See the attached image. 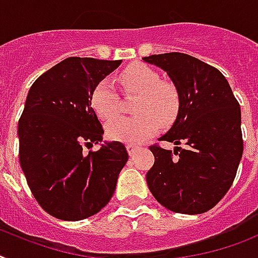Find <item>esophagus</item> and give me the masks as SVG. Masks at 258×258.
Here are the masks:
<instances>
[{
    "mask_svg": "<svg viewBox=\"0 0 258 258\" xmlns=\"http://www.w3.org/2000/svg\"><path fill=\"white\" fill-rule=\"evenodd\" d=\"M137 149H138L137 145H133V144H127L126 145V150L131 155H133L134 153H136V150H137Z\"/></svg>",
    "mask_w": 258,
    "mask_h": 258,
    "instance_id": "esophagus-1",
    "label": "esophagus"
}]
</instances>
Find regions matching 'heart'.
Masks as SVG:
<instances>
[{
  "mask_svg": "<svg viewBox=\"0 0 258 258\" xmlns=\"http://www.w3.org/2000/svg\"><path fill=\"white\" fill-rule=\"evenodd\" d=\"M125 95H137L134 117H118L106 125L112 141L140 144L161 127L171 126L179 116L182 99L175 84L161 79L158 72L142 63L127 66L117 78ZM89 104L97 117L110 120L118 113L120 97L108 80H100L89 93Z\"/></svg>",
  "mask_w": 258,
  "mask_h": 258,
  "instance_id": "1",
  "label": "heart"
}]
</instances>
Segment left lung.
<instances>
[{"label": "left lung", "mask_w": 258, "mask_h": 258, "mask_svg": "<svg viewBox=\"0 0 258 258\" xmlns=\"http://www.w3.org/2000/svg\"><path fill=\"white\" fill-rule=\"evenodd\" d=\"M144 60L165 70L182 99L175 124L159 140L174 142V153L149 146L155 159L146 174L149 190L172 212H207L228 192L242 157L239 101L218 68L191 55L167 52Z\"/></svg>", "instance_id": "left-lung-1"}]
</instances>
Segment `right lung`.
<instances>
[{
  "label": "right lung",
  "mask_w": 258,
  "mask_h": 258,
  "mask_svg": "<svg viewBox=\"0 0 258 258\" xmlns=\"http://www.w3.org/2000/svg\"><path fill=\"white\" fill-rule=\"evenodd\" d=\"M121 60L67 57L34 82L18 121L19 163L35 201L47 214L76 221L97 214L116 190L127 152L121 142L84 152L103 141L89 104L95 84Z\"/></svg>",
  "instance_id": "1"
}]
</instances>
